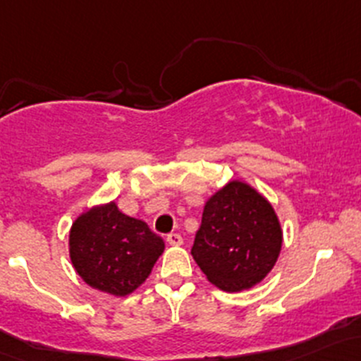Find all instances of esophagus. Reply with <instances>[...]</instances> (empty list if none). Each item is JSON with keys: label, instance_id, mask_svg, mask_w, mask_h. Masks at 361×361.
<instances>
[{"label": "esophagus", "instance_id": "1", "mask_svg": "<svg viewBox=\"0 0 361 361\" xmlns=\"http://www.w3.org/2000/svg\"><path fill=\"white\" fill-rule=\"evenodd\" d=\"M166 240H168V243L173 245V247H180V245L183 243V238H181V235H178V233H169Z\"/></svg>", "mask_w": 361, "mask_h": 361}]
</instances>
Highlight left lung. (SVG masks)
<instances>
[{
	"mask_svg": "<svg viewBox=\"0 0 361 361\" xmlns=\"http://www.w3.org/2000/svg\"><path fill=\"white\" fill-rule=\"evenodd\" d=\"M283 229L265 197L243 181H229L205 202L192 255L223 291L259 284L274 267Z\"/></svg>",
	"mask_w": 361,
	"mask_h": 361,
	"instance_id": "left-lung-1",
	"label": "left lung"
}]
</instances>
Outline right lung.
Here are the masks:
<instances>
[{
    "label": "right lung",
    "mask_w": 361,
    "mask_h": 361,
    "mask_svg": "<svg viewBox=\"0 0 361 361\" xmlns=\"http://www.w3.org/2000/svg\"><path fill=\"white\" fill-rule=\"evenodd\" d=\"M164 252V241L144 221L130 217L114 202L80 214L70 229V259L77 274L99 291L133 293Z\"/></svg>",
    "instance_id": "right-lung-1"
}]
</instances>
